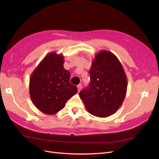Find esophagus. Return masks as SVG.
<instances>
[{
  "instance_id": "34e87169",
  "label": "esophagus",
  "mask_w": 159,
  "mask_h": 159,
  "mask_svg": "<svg viewBox=\"0 0 159 159\" xmlns=\"http://www.w3.org/2000/svg\"><path fill=\"white\" fill-rule=\"evenodd\" d=\"M81 88H82V85H81V84H79V85H78V91H79V92H80V91H81Z\"/></svg>"
}]
</instances>
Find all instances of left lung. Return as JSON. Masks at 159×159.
Returning <instances> with one entry per match:
<instances>
[{
    "label": "left lung",
    "mask_w": 159,
    "mask_h": 159,
    "mask_svg": "<svg viewBox=\"0 0 159 159\" xmlns=\"http://www.w3.org/2000/svg\"><path fill=\"white\" fill-rule=\"evenodd\" d=\"M90 83L80 96L88 111L98 117L114 114L125 98L127 79L116 56L101 50L95 56L89 70Z\"/></svg>",
    "instance_id": "obj_1"
}]
</instances>
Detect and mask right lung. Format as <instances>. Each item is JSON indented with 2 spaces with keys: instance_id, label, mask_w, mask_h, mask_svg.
<instances>
[{
  "instance_id": "obj_1",
  "label": "right lung",
  "mask_w": 159,
  "mask_h": 159,
  "mask_svg": "<svg viewBox=\"0 0 159 159\" xmlns=\"http://www.w3.org/2000/svg\"><path fill=\"white\" fill-rule=\"evenodd\" d=\"M64 56L56 52L49 53L34 70L30 78V95L40 111L54 115L78 92L70 83V73L64 68Z\"/></svg>"
}]
</instances>
